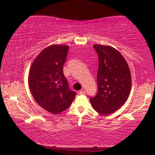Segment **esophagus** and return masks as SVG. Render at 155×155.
Listing matches in <instances>:
<instances>
[{
	"label": "esophagus",
	"instance_id": "esophagus-1",
	"mask_svg": "<svg viewBox=\"0 0 155 155\" xmlns=\"http://www.w3.org/2000/svg\"><path fill=\"white\" fill-rule=\"evenodd\" d=\"M80 94H85V91L84 90H81L80 91Z\"/></svg>",
	"mask_w": 155,
	"mask_h": 155
}]
</instances>
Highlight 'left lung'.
I'll return each mask as SVG.
<instances>
[{"instance_id":"8db88e82","label":"left lung","mask_w":155,"mask_h":155,"mask_svg":"<svg viewBox=\"0 0 155 155\" xmlns=\"http://www.w3.org/2000/svg\"><path fill=\"white\" fill-rule=\"evenodd\" d=\"M98 54L97 94L90 101L93 109L102 115L114 113L124 104L131 90V74L128 63L117 49L94 44Z\"/></svg>"}]
</instances>
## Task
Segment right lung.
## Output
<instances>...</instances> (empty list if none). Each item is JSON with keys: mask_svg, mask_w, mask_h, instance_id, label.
<instances>
[{"mask_svg": "<svg viewBox=\"0 0 155 155\" xmlns=\"http://www.w3.org/2000/svg\"><path fill=\"white\" fill-rule=\"evenodd\" d=\"M68 47L62 44L47 46L36 57L29 69L28 83L34 99L54 114L67 109L76 95L69 90L63 72Z\"/></svg>", "mask_w": 155, "mask_h": 155, "instance_id": "1", "label": "right lung"}]
</instances>
